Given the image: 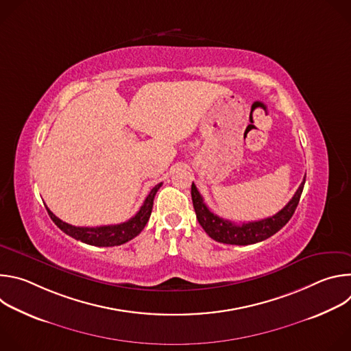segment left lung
Wrapping results in <instances>:
<instances>
[{
	"label": "left lung",
	"instance_id": "8db88e82",
	"mask_svg": "<svg viewBox=\"0 0 351 351\" xmlns=\"http://www.w3.org/2000/svg\"><path fill=\"white\" fill-rule=\"evenodd\" d=\"M304 183H306V178L303 179L302 184H300V187L297 189L290 202L275 215L261 221L247 222L240 225L232 221L219 218L218 215L211 213L210 208L206 206L202 194L198 193L194 183H191V199H193V207H194L198 223L203 226V229L211 239L225 244L247 245V244H254L271 237L290 221V218L293 217L298 206L300 195H302L304 189Z\"/></svg>",
	"mask_w": 351,
	"mask_h": 351
}]
</instances>
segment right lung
I'll list each match as a JSON object with an SVG mask.
<instances>
[{"instance_id": "obj_1", "label": "right lung", "mask_w": 351, "mask_h": 351, "mask_svg": "<svg viewBox=\"0 0 351 351\" xmlns=\"http://www.w3.org/2000/svg\"><path fill=\"white\" fill-rule=\"evenodd\" d=\"M162 186V183L156 184L147 198L144 199L143 206L140 207L138 213L132 217L129 221L118 225H106V226H95V228H80L69 225L64 221H61L58 217H56L47 207V213L53 222L68 236L80 240L82 243L97 245V247H112V245H121L133 237H136L147 225L149 215H152L154 197L158 191V189Z\"/></svg>"}]
</instances>
